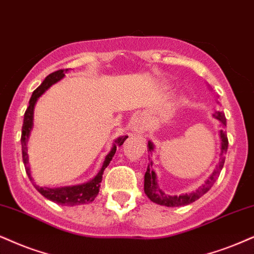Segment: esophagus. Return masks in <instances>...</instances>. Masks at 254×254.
Returning <instances> with one entry per match:
<instances>
[{"instance_id": "34e87169", "label": "esophagus", "mask_w": 254, "mask_h": 254, "mask_svg": "<svg viewBox=\"0 0 254 254\" xmlns=\"http://www.w3.org/2000/svg\"><path fill=\"white\" fill-rule=\"evenodd\" d=\"M130 127H132L134 133L143 134L148 129V122H147V119L143 115H137L132 120Z\"/></svg>"}]
</instances>
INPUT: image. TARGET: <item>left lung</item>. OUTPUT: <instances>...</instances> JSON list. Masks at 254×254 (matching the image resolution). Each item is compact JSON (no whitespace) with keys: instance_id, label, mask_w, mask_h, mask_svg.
Wrapping results in <instances>:
<instances>
[{"instance_id":"obj_1","label":"left lung","mask_w":254,"mask_h":254,"mask_svg":"<svg viewBox=\"0 0 254 254\" xmlns=\"http://www.w3.org/2000/svg\"><path fill=\"white\" fill-rule=\"evenodd\" d=\"M213 117L215 119H218L224 126H226V118H225V114L223 112H215L213 114ZM220 139H221V159L219 165L217 166V170H215L213 173H212L209 179L206 181L203 186L200 187L199 190H196L195 192H192L190 194H184V195H167L165 194L162 190L159 189L158 183H156V175L153 171L152 166L153 162L149 158V164L148 167H147L146 174H145V185H143V189H145V193L146 195L151 199V201L159 203V205L162 206H167V207H178V206H185L189 205V203H192L198 200L200 196H202L203 194L207 193L211 187L213 186L215 181L219 178V174H220L221 170L224 167V162H225V154L227 152V147H228V139L226 135V132L225 130H220ZM147 151L149 153H152L153 151V143L151 141H148V148Z\"/></svg>"}]
</instances>
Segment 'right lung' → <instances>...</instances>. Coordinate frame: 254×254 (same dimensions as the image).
<instances>
[{"label": "right lung", "instance_id": "add662e5", "mask_svg": "<svg viewBox=\"0 0 254 254\" xmlns=\"http://www.w3.org/2000/svg\"><path fill=\"white\" fill-rule=\"evenodd\" d=\"M68 69H59L54 71V73L49 74L48 76L43 80V82L40 84L37 88L33 92V95L29 100V106H28L26 113H24V119H23V126H22V134H21V145H22V159H23L24 168H26L27 175L29 178L30 181H33L30 177V171L28 167V154H27V140L29 137L31 127H33V114H34V107H35V103L37 99L46 92L52 84H54L58 81H60L62 77L64 76V74L67 73ZM127 135L119 137L115 141L114 146H113L112 151L109 152V154L106 156L105 161H103L102 168L100 172L94 178L93 180H90L89 183L77 185V186H68V187H60V189H47V187H39L36 185L35 189L42 194L43 196L47 199L52 200V201L60 203L64 206H74V205H82V203H88L92 202L94 199L96 198V195L99 194L100 190V183L102 180V174L105 168L107 167L111 162L112 158L114 156L115 152H117V146H121L125 142V140L127 139Z\"/></svg>", "mask_w": 254, "mask_h": 254}]
</instances>
